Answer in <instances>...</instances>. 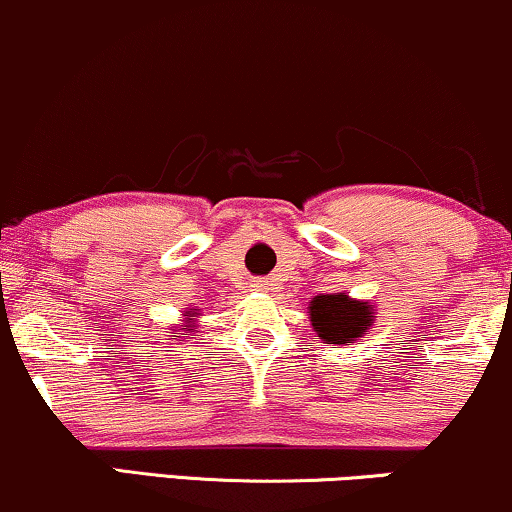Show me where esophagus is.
<instances>
[{"label":"esophagus","instance_id":"obj_1","mask_svg":"<svg viewBox=\"0 0 512 512\" xmlns=\"http://www.w3.org/2000/svg\"><path fill=\"white\" fill-rule=\"evenodd\" d=\"M269 281H264V278H257V281H252V288L255 290H267Z\"/></svg>","mask_w":512,"mask_h":512}]
</instances>
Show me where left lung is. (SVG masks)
<instances>
[{
	"instance_id": "8db88e82",
	"label": "left lung",
	"mask_w": 512,
	"mask_h": 512,
	"mask_svg": "<svg viewBox=\"0 0 512 512\" xmlns=\"http://www.w3.org/2000/svg\"><path fill=\"white\" fill-rule=\"evenodd\" d=\"M312 326L326 345H345L361 338L371 326V304L349 300L345 293L316 295L312 307Z\"/></svg>"
}]
</instances>
